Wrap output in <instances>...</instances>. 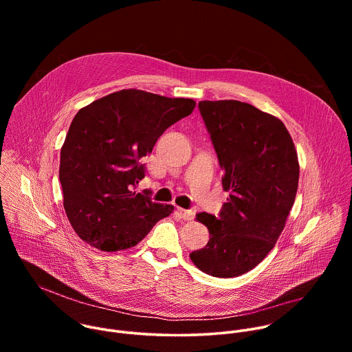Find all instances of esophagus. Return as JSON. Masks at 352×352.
Here are the masks:
<instances>
[{"instance_id": "obj_1", "label": "esophagus", "mask_w": 352, "mask_h": 352, "mask_svg": "<svg viewBox=\"0 0 352 352\" xmlns=\"http://www.w3.org/2000/svg\"><path fill=\"white\" fill-rule=\"evenodd\" d=\"M177 213H178V216L181 217V219H184V220H186V221H190V220H193V217H195V213L192 212V210H185V209H177Z\"/></svg>"}]
</instances>
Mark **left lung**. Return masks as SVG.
Instances as JSON below:
<instances>
[{"mask_svg":"<svg viewBox=\"0 0 352 352\" xmlns=\"http://www.w3.org/2000/svg\"><path fill=\"white\" fill-rule=\"evenodd\" d=\"M230 197L219 219L196 214L210 239L189 255L213 277H238L274 248L294 205L299 163L289 132L274 116L238 100L199 102Z\"/></svg>","mask_w":352,"mask_h":352,"instance_id":"obj_1","label":"left lung"}]
</instances>
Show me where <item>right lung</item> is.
I'll use <instances>...</instances> for the list:
<instances>
[{
	"mask_svg": "<svg viewBox=\"0 0 352 352\" xmlns=\"http://www.w3.org/2000/svg\"><path fill=\"white\" fill-rule=\"evenodd\" d=\"M195 106L192 98L124 89L76 113L61 147L60 181L65 213L82 241L107 252L128 249L173 213V205L131 189L144 178L142 159Z\"/></svg>",
	"mask_w": 352,
	"mask_h": 352,
	"instance_id": "add662e5",
	"label": "right lung"
}]
</instances>
